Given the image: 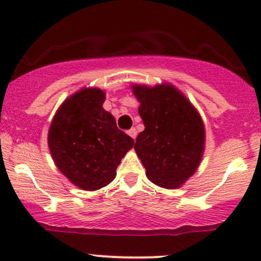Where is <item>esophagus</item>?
Masks as SVG:
<instances>
[{
    "label": "esophagus",
    "mask_w": 261,
    "mask_h": 261,
    "mask_svg": "<svg viewBox=\"0 0 261 261\" xmlns=\"http://www.w3.org/2000/svg\"><path fill=\"white\" fill-rule=\"evenodd\" d=\"M127 134L130 135V136L133 137L134 140H136V136H137V131H136V128H134V127H133V128H130V130L127 131Z\"/></svg>",
    "instance_id": "esophagus-1"
}]
</instances>
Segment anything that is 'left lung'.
I'll use <instances>...</instances> for the list:
<instances>
[{
	"label": "left lung",
	"mask_w": 261,
	"mask_h": 261,
	"mask_svg": "<svg viewBox=\"0 0 261 261\" xmlns=\"http://www.w3.org/2000/svg\"><path fill=\"white\" fill-rule=\"evenodd\" d=\"M145 130L135 151L153 184L176 189L196 172L205 151V126L190 100L170 83L133 85Z\"/></svg>",
	"instance_id": "obj_1"
}]
</instances>
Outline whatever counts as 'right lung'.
<instances>
[{"instance_id":"obj_1","label":"right lung","mask_w":261,"mask_h":261,"mask_svg":"<svg viewBox=\"0 0 261 261\" xmlns=\"http://www.w3.org/2000/svg\"><path fill=\"white\" fill-rule=\"evenodd\" d=\"M106 92L82 88L70 95L54 115L47 145L56 167L73 185L94 191L110 184L134 140L116 127L103 108Z\"/></svg>"}]
</instances>
